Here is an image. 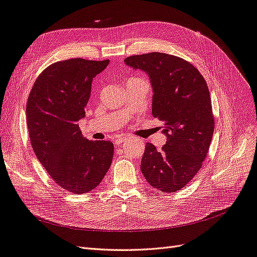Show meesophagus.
Wrapping results in <instances>:
<instances>
[{
	"label": "esophagus",
	"instance_id": "obj_1",
	"mask_svg": "<svg viewBox=\"0 0 257 257\" xmlns=\"http://www.w3.org/2000/svg\"><path fill=\"white\" fill-rule=\"evenodd\" d=\"M126 141V138L125 137H120V138H116L115 139V145L116 146H120V145H122L124 142Z\"/></svg>",
	"mask_w": 257,
	"mask_h": 257
}]
</instances>
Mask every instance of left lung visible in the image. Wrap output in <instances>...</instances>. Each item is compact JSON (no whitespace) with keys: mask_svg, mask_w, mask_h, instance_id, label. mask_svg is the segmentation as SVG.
I'll return each instance as SVG.
<instances>
[{"mask_svg":"<svg viewBox=\"0 0 257 257\" xmlns=\"http://www.w3.org/2000/svg\"><path fill=\"white\" fill-rule=\"evenodd\" d=\"M124 63L149 76L152 114L163 122L166 136L161 151L146 145L142 173L157 190L177 192L203 166L212 139L214 120L207 82L189 62L166 53L132 56Z\"/></svg>","mask_w":257,"mask_h":257,"instance_id":"left-lung-1","label":"left lung"}]
</instances>
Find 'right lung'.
Listing matches in <instances>:
<instances>
[{
  "label": "right lung",
  "mask_w": 257,
  "mask_h": 257,
  "mask_svg": "<svg viewBox=\"0 0 257 257\" xmlns=\"http://www.w3.org/2000/svg\"><path fill=\"white\" fill-rule=\"evenodd\" d=\"M108 64L80 58L57 62L38 76L28 98L34 153L54 182L74 194L94 190L112 162V143L88 141L79 130L92 80Z\"/></svg>",
  "instance_id": "add662e5"
}]
</instances>
